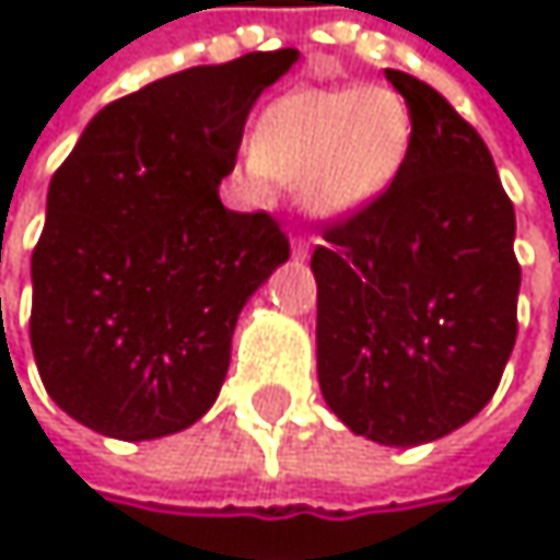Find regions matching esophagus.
<instances>
[{
	"label": "esophagus",
	"instance_id": "1",
	"mask_svg": "<svg viewBox=\"0 0 560 560\" xmlns=\"http://www.w3.org/2000/svg\"><path fill=\"white\" fill-rule=\"evenodd\" d=\"M291 256H294V259H307V256H311V243H307V240H301V236H298V240H291Z\"/></svg>",
	"mask_w": 560,
	"mask_h": 560
}]
</instances>
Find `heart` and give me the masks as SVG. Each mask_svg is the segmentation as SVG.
Segmentation results:
<instances>
[{"mask_svg":"<svg viewBox=\"0 0 560 560\" xmlns=\"http://www.w3.org/2000/svg\"><path fill=\"white\" fill-rule=\"evenodd\" d=\"M411 149V113L392 86H304L272 100L243 155L253 194L294 184L317 220H343L386 194Z\"/></svg>","mask_w":560,"mask_h":560,"instance_id":"1","label":"heart"}]
</instances>
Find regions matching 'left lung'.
<instances>
[{
  "instance_id": "obj_1",
  "label": "left lung",
  "mask_w": 560,
  "mask_h": 560,
  "mask_svg": "<svg viewBox=\"0 0 560 560\" xmlns=\"http://www.w3.org/2000/svg\"><path fill=\"white\" fill-rule=\"evenodd\" d=\"M411 113L398 177L324 230L317 380L376 444L415 447L467 424L515 347V210L480 132L424 80L386 70Z\"/></svg>"
}]
</instances>
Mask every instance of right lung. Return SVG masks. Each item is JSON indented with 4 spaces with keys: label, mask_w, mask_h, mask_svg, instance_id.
Segmentation results:
<instances>
[{
    "label": "right lung",
    "mask_w": 560,
    "mask_h": 560,
    "mask_svg": "<svg viewBox=\"0 0 560 560\" xmlns=\"http://www.w3.org/2000/svg\"><path fill=\"white\" fill-rule=\"evenodd\" d=\"M294 48L162 77L103 106L48 187L32 350L80 424L152 441L217 401L236 317L288 259L266 213L220 203L243 126Z\"/></svg>",
    "instance_id": "right-lung-1"
}]
</instances>
